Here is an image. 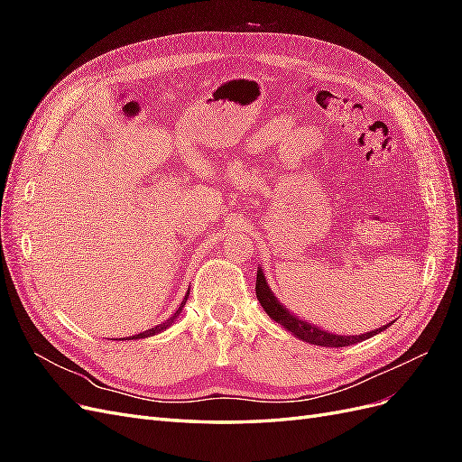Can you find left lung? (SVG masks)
<instances>
[{
  "label": "left lung",
  "mask_w": 462,
  "mask_h": 462,
  "mask_svg": "<svg viewBox=\"0 0 462 462\" xmlns=\"http://www.w3.org/2000/svg\"><path fill=\"white\" fill-rule=\"evenodd\" d=\"M256 297L262 304L263 312L268 314L273 321H277L279 326H283L291 335H295V337L310 343V345L348 346V345H355L360 341H366V339L374 337L375 333H382L391 326V324H387V326H382L374 331L360 333V335H337V333H329L326 329H321L314 324H309V321L300 319L299 316L292 314L289 309H285V306L277 300L273 291L268 285V279H265L262 268H258V275H256Z\"/></svg>",
  "instance_id": "obj_1"
}]
</instances>
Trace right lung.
Wrapping results in <instances>:
<instances>
[{
	"label": "right lung",
	"instance_id": "right-lung-1",
	"mask_svg": "<svg viewBox=\"0 0 462 462\" xmlns=\"http://www.w3.org/2000/svg\"><path fill=\"white\" fill-rule=\"evenodd\" d=\"M187 299H189V292H187V297L183 299V302H180V306L177 309V312L167 319V321H163V324H158L156 328H152V329H146V331H143V333H138V335H133V337H129V339H146V337H152V335H156V333H162V331H165L167 328L170 326H173V321L179 318V314L183 312V306H185V302H187Z\"/></svg>",
	"mask_w": 462,
	"mask_h": 462
}]
</instances>
